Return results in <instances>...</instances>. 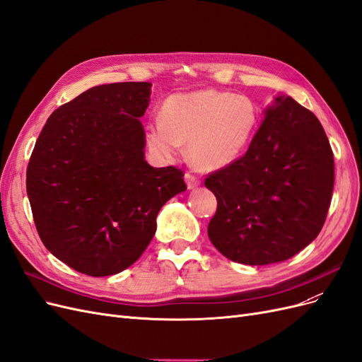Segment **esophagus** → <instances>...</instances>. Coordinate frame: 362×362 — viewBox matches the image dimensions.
Here are the masks:
<instances>
[{"label": "esophagus", "mask_w": 362, "mask_h": 362, "mask_svg": "<svg viewBox=\"0 0 362 362\" xmlns=\"http://www.w3.org/2000/svg\"><path fill=\"white\" fill-rule=\"evenodd\" d=\"M184 178H185V182H187V189H189V190L196 189V187H198V185L201 184V181L198 180V177H194V175L190 173V172L185 173Z\"/></svg>", "instance_id": "34e87169"}]
</instances>
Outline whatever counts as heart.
Here are the masks:
<instances>
[{"instance_id":"obj_1","label":"heart","mask_w":362,"mask_h":362,"mask_svg":"<svg viewBox=\"0 0 362 362\" xmlns=\"http://www.w3.org/2000/svg\"><path fill=\"white\" fill-rule=\"evenodd\" d=\"M258 108L243 95L205 89L175 93L163 103L160 119L146 128V146L158 160L177 157L187 144L190 161L201 170L233 164L258 128Z\"/></svg>"}]
</instances>
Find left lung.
<instances>
[{
	"mask_svg": "<svg viewBox=\"0 0 362 362\" xmlns=\"http://www.w3.org/2000/svg\"><path fill=\"white\" fill-rule=\"evenodd\" d=\"M217 199L208 237L228 259L286 261L319 235L334 190V154L319 119L290 96L267 107L249 149L205 180Z\"/></svg>",
	"mask_w": 362,
	"mask_h": 362,
	"instance_id": "obj_1",
	"label": "left lung"
}]
</instances>
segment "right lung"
<instances>
[{
    "mask_svg": "<svg viewBox=\"0 0 362 362\" xmlns=\"http://www.w3.org/2000/svg\"><path fill=\"white\" fill-rule=\"evenodd\" d=\"M151 86L83 92L48 117L30 157L27 194L42 243L84 275H116L136 262L161 206L187 189L182 170L145 160L140 117Z\"/></svg>",
    "mask_w": 362,
    "mask_h": 362,
    "instance_id": "right-lung-1",
    "label": "right lung"
}]
</instances>
